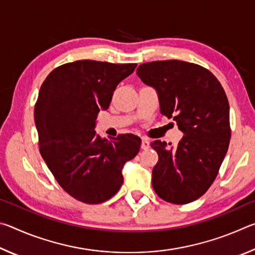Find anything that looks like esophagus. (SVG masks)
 Segmentation results:
<instances>
[{"mask_svg": "<svg viewBox=\"0 0 255 255\" xmlns=\"http://www.w3.org/2000/svg\"><path fill=\"white\" fill-rule=\"evenodd\" d=\"M149 147V141L146 137H141V149H147Z\"/></svg>", "mask_w": 255, "mask_h": 255, "instance_id": "1", "label": "esophagus"}]
</instances>
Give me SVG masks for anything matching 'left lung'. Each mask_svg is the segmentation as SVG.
<instances>
[{"mask_svg": "<svg viewBox=\"0 0 255 255\" xmlns=\"http://www.w3.org/2000/svg\"><path fill=\"white\" fill-rule=\"evenodd\" d=\"M137 75L156 90L161 114L173 118L184 133L174 147L161 140L150 144L158 154L153 189L171 204H189L209 189L227 153L231 127L226 93L213 73L182 60L141 64Z\"/></svg>", "mask_w": 255, "mask_h": 255, "instance_id": "1", "label": "left lung"}]
</instances>
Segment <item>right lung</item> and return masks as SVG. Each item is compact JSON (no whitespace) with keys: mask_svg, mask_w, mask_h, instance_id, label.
<instances>
[{"mask_svg":"<svg viewBox=\"0 0 255 255\" xmlns=\"http://www.w3.org/2000/svg\"><path fill=\"white\" fill-rule=\"evenodd\" d=\"M137 64L76 60L55 68L42 83L34 106L39 150L68 195L94 205L110 199L124 182L123 169L139 152L132 133L108 140L94 127L117 85Z\"/></svg>","mask_w":255,"mask_h":255,"instance_id":"right-lung-1","label":"right lung"}]
</instances>
